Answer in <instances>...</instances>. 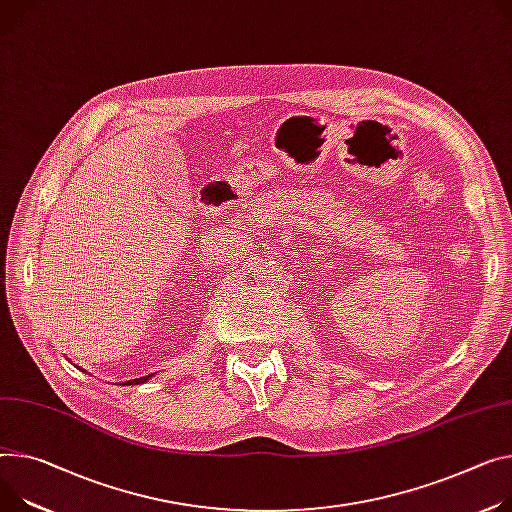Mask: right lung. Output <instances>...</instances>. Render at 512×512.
<instances>
[{"instance_id":"right-lung-1","label":"right lung","mask_w":512,"mask_h":512,"mask_svg":"<svg viewBox=\"0 0 512 512\" xmlns=\"http://www.w3.org/2000/svg\"><path fill=\"white\" fill-rule=\"evenodd\" d=\"M84 371V369H82ZM153 377V373L151 375H145V377H139V379H131V381H125L123 385H139V383H145V381H149Z\"/></svg>"}]
</instances>
